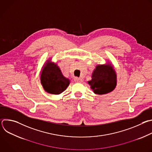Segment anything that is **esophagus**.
Returning a JSON list of instances; mask_svg holds the SVG:
<instances>
[{"label":"esophagus","mask_w":152,"mask_h":152,"mask_svg":"<svg viewBox=\"0 0 152 152\" xmlns=\"http://www.w3.org/2000/svg\"><path fill=\"white\" fill-rule=\"evenodd\" d=\"M74 80H75V81L76 82H79V83L82 82V81H83V80H82L81 78H79V77H75Z\"/></svg>","instance_id":"esophagus-1"}]
</instances>
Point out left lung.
<instances>
[{
    "label": "left lung",
    "instance_id": "1",
    "mask_svg": "<svg viewBox=\"0 0 152 152\" xmlns=\"http://www.w3.org/2000/svg\"><path fill=\"white\" fill-rule=\"evenodd\" d=\"M116 74L110 64L97 66L92 75V79L88 81L94 93L104 94L112 91L116 86Z\"/></svg>",
    "mask_w": 152,
    "mask_h": 152
}]
</instances>
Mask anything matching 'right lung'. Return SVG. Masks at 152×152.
<instances>
[{"label": "right lung", "mask_w": 152, "mask_h": 152, "mask_svg": "<svg viewBox=\"0 0 152 152\" xmlns=\"http://www.w3.org/2000/svg\"><path fill=\"white\" fill-rule=\"evenodd\" d=\"M41 82L44 89L48 93L59 94L70 84L69 79L65 77L56 64L49 61L42 69Z\"/></svg>", "instance_id": "right-lung-1"}]
</instances>
